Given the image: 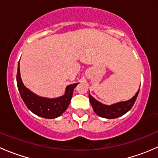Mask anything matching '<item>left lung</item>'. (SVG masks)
Listing matches in <instances>:
<instances>
[{
  "label": "left lung",
  "instance_id": "left-lung-1",
  "mask_svg": "<svg viewBox=\"0 0 158 158\" xmlns=\"http://www.w3.org/2000/svg\"><path fill=\"white\" fill-rule=\"evenodd\" d=\"M138 92H139V89L135 96L132 97L128 101L121 102L116 103L111 106H106V105L102 104L101 102L95 99L90 94H89V98L94 111L98 115H99L100 117L106 118H116L125 114L131 109L136 101Z\"/></svg>",
  "mask_w": 158,
  "mask_h": 158
}]
</instances>
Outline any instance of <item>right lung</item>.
<instances>
[{"label": "right lung", "instance_id": "1", "mask_svg": "<svg viewBox=\"0 0 158 158\" xmlns=\"http://www.w3.org/2000/svg\"><path fill=\"white\" fill-rule=\"evenodd\" d=\"M17 84L19 92L27 107L35 114L45 118H55L61 115L69 106L73 96V89L79 83L68 85L64 95L56 98H47L37 96L23 85L20 75L18 63Z\"/></svg>", "mask_w": 158, "mask_h": 158}]
</instances>
